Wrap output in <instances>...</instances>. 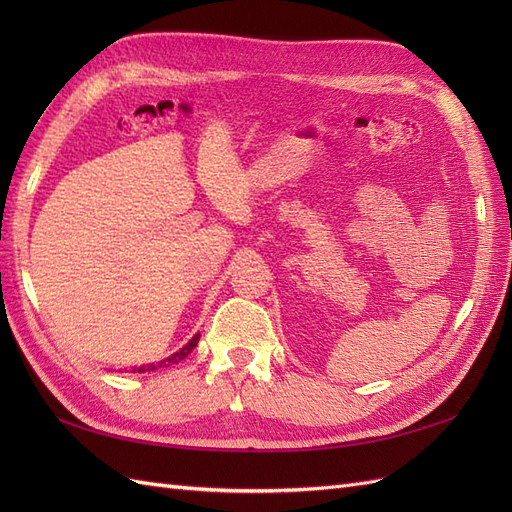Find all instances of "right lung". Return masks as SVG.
Instances as JSON below:
<instances>
[{
    "instance_id": "add662e5",
    "label": "right lung",
    "mask_w": 512,
    "mask_h": 512,
    "mask_svg": "<svg viewBox=\"0 0 512 512\" xmlns=\"http://www.w3.org/2000/svg\"><path fill=\"white\" fill-rule=\"evenodd\" d=\"M198 339H200V335H194L192 339H190V342L188 344H185L179 352H175V354H170L168 356V359H164L162 363H151V365H141V367H134L132 371H138V374H143V371H153V369H158V367H168V365H175V363H179V361H183L185 359V356H188L194 348H196V344H198Z\"/></svg>"
}]
</instances>
